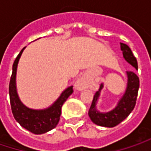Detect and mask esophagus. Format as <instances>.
I'll list each match as a JSON object with an SVG mask.
<instances>
[{
  "label": "esophagus",
  "mask_w": 151,
  "mask_h": 151,
  "mask_svg": "<svg viewBox=\"0 0 151 151\" xmlns=\"http://www.w3.org/2000/svg\"><path fill=\"white\" fill-rule=\"evenodd\" d=\"M88 86H89V80H88V78L86 75L79 78L75 83V88L78 91H81L85 88H87Z\"/></svg>",
  "instance_id": "1"
}]
</instances>
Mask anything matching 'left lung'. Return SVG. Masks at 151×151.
I'll return each mask as SVG.
<instances>
[{
  "instance_id": "1",
  "label": "left lung",
  "mask_w": 151,
  "mask_h": 151,
  "mask_svg": "<svg viewBox=\"0 0 151 151\" xmlns=\"http://www.w3.org/2000/svg\"><path fill=\"white\" fill-rule=\"evenodd\" d=\"M121 50H122L123 58H125V60L137 70V60L136 57L133 55L130 48L127 45L121 43ZM127 76L128 84L125 93L119 101L117 106L113 110L107 113H101L96 109L97 101L100 96V92L103 87V84L100 86V89L98 92L95 93L92 105L88 111L89 117L93 123L102 127L113 128L125 120L133 111L136 103L140 81L138 76L134 72H127Z\"/></svg>"
}]
</instances>
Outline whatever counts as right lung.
Returning a JSON list of instances; mask_svg holds the SVG:
<instances>
[{"mask_svg":"<svg viewBox=\"0 0 151 151\" xmlns=\"http://www.w3.org/2000/svg\"><path fill=\"white\" fill-rule=\"evenodd\" d=\"M24 49L25 47L20 51L13 64V72L10 78L9 88L11 110L16 122H18V123L22 127H23L33 134L40 135L56 128L60 119L61 107L65 101L67 100V98L73 93V86H69L68 88H66L61 93L59 98L50 107L45 109L34 110L25 106L21 102L18 97L15 86L17 65Z\"/></svg>","mask_w":151,"mask_h":151,"instance_id":"1","label":"right lung"}]
</instances>
